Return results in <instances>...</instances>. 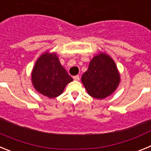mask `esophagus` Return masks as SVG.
I'll use <instances>...</instances> for the list:
<instances>
[{"instance_id":"obj_1","label":"esophagus","mask_w":151,"mask_h":151,"mask_svg":"<svg viewBox=\"0 0 151 151\" xmlns=\"http://www.w3.org/2000/svg\"><path fill=\"white\" fill-rule=\"evenodd\" d=\"M73 78H74V80H76V81H79L80 80V77L78 76H73Z\"/></svg>"}]
</instances>
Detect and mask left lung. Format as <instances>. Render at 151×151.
Returning a JSON list of instances; mask_svg holds the SVG:
<instances>
[{"mask_svg":"<svg viewBox=\"0 0 151 151\" xmlns=\"http://www.w3.org/2000/svg\"><path fill=\"white\" fill-rule=\"evenodd\" d=\"M119 74L113 59L106 54L95 56L82 76V82L89 95L104 99L110 95L119 84Z\"/></svg>","mask_w":151,"mask_h":151,"instance_id":"left-lung-1","label":"left lung"}]
</instances>
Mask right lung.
I'll use <instances>...</instances> for the list:
<instances>
[{"instance_id":"obj_1","label":"right lung","mask_w":151,"mask_h":151,"mask_svg":"<svg viewBox=\"0 0 151 151\" xmlns=\"http://www.w3.org/2000/svg\"><path fill=\"white\" fill-rule=\"evenodd\" d=\"M35 88L49 98L60 95L73 78L61 66L55 54L45 53L36 61L32 73Z\"/></svg>"}]
</instances>
